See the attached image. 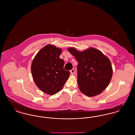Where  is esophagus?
Here are the masks:
<instances>
[{
  "mask_svg": "<svg viewBox=\"0 0 135 135\" xmlns=\"http://www.w3.org/2000/svg\"><path fill=\"white\" fill-rule=\"evenodd\" d=\"M70 73H71V75H74V73H75V71L73 69H72V70H70Z\"/></svg>",
  "mask_w": 135,
  "mask_h": 135,
  "instance_id": "1",
  "label": "esophagus"
}]
</instances>
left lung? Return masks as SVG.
I'll return each mask as SVG.
<instances>
[{
  "mask_svg": "<svg viewBox=\"0 0 135 135\" xmlns=\"http://www.w3.org/2000/svg\"><path fill=\"white\" fill-rule=\"evenodd\" d=\"M68 50L78 62V83L80 91L89 97L102 93L109 85L113 75L109 59L95 48L89 47L83 51L74 47Z\"/></svg>",
  "mask_w": 135,
  "mask_h": 135,
  "instance_id": "8db88e82",
  "label": "left lung"
}]
</instances>
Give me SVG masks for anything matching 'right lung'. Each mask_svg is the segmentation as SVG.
Segmentation results:
<instances>
[{
	"label": "right lung",
	"mask_w": 135,
	"mask_h": 135,
	"mask_svg": "<svg viewBox=\"0 0 135 135\" xmlns=\"http://www.w3.org/2000/svg\"><path fill=\"white\" fill-rule=\"evenodd\" d=\"M62 49L48 44L41 49L31 65L32 76L37 86L48 95L59 92L70 75L64 70V61L59 57Z\"/></svg>",
	"instance_id": "add662e5"
}]
</instances>
